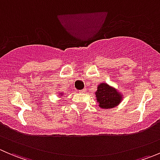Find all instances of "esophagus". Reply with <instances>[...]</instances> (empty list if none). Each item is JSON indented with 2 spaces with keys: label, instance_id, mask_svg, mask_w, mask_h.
I'll return each instance as SVG.
<instances>
[{
  "label": "esophagus",
  "instance_id": "34e87169",
  "mask_svg": "<svg viewBox=\"0 0 160 160\" xmlns=\"http://www.w3.org/2000/svg\"><path fill=\"white\" fill-rule=\"evenodd\" d=\"M79 91H80V93H85V92L87 91V89L86 88H83V90H79Z\"/></svg>",
  "mask_w": 160,
  "mask_h": 160
}]
</instances>
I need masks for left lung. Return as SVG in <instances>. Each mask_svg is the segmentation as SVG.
Wrapping results in <instances>:
<instances>
[{
    "label": "left lung",
    "instance_id": "left-lung-1",
    "mask_svg": "<svg viewBox=\"0 0 160 160\" xmlns=\"http://www.w3.org/2000/svg\"><path fill=\"white\" fill-rule=\"evenodd\" d=\"M95 95L100 108L104 109L113 108L118 105L122 101V93L105 83H101L98 85Z\"/></svg>",
    "mask_w": 160,
    "mask_h": 160
}]
</instances>
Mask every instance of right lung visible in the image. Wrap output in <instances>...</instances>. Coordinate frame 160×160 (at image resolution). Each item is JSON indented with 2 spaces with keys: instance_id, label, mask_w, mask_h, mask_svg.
I'll return each mask as SVG.
<instances>
[{
  "instance_id": "add662e5",
  "label": "right lung",
  "mask_w": 160,
  "mask_h": 160,
  "mask_svg": "<svg viewBox=\"0 0 160 160\" xmlns=\"http://www.w3.org/2000/svg\"><path fill=\"white\" fill-rule=\"evenodd\" d=\"M61 95H62V93H60V96H61Z\"/></svg>"
}]
</instances>
